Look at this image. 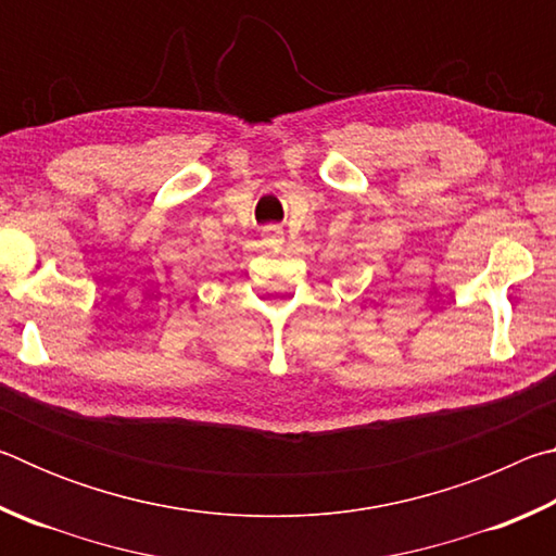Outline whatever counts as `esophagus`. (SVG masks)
<instances>
[{
  "label": "esophagus",
  "mask_w": 556,
  "mask_h": 556,
  "mask_svg": "<svg viewBox=\"0 0 556 556\" xmlns=\"http://www.w3.org/2000/svg\"><path fill=\"white\" fill-rule=\"evenodd\" d=\"M262 238H265V242H281V228H277V225H269V228L262 230Z\"/></svg>",
  "instance_id": "esophagus-1"
}]
</instances>
